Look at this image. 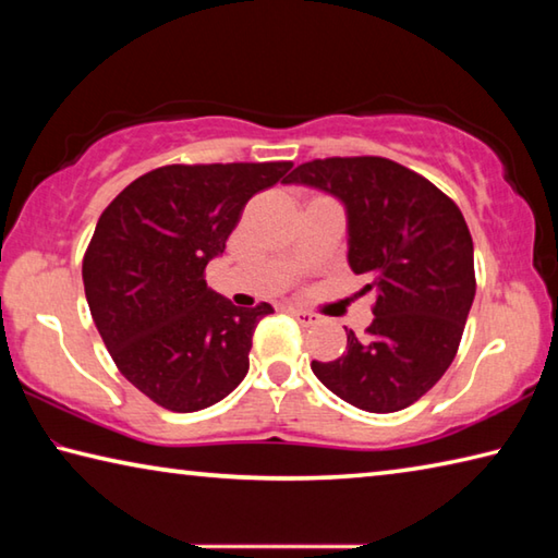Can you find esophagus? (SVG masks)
<instances>
[{
  "label": "esophagus",
  "mask_w": 558,
  "mask_h": 558,
  "mask_svg": "<svg viewBox=\"0 0 558 558\" xmlns=\"http://www.w3.org/2000/svg\"><path fill=\"white\" fill-rule=\"evenodd\" d=\"M290 315L295 317L302 327H310V325H317L319 323V317L313 315V313H307V310H295V307H292Z\"/></svg>",
  "instance_id": "1"
}]
</instances>
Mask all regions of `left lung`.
I'll use <instances>...</instances> for the list:
<instances>
[{"instance_id":"left-lung-1","label":"left lung","mask_w":558,"mask_h":558,"mask_svg":"<svg viewBox=\"0 0 558 558\" xmlns=\"http://www.w3.org/2000/svg\"><path fill=\"white\" fill-rule=\"evenodd\" d=\"M286 184L342 202L349 268L366 278L362 292L376 295L366 339L349 329L342 356L310 366L356 409H405L448 372L475 300L465 219L426 177L384 157L313 159Z\"/></svg>"}]
</instances>
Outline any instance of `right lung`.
<instances>
[{
    "instance_id": "obj_1",
    "label": "right lung",
    "mask_w": 558,
    "mask_h": 558,
    "mask_svg": "<svg viewBox=\"0 0 558 558\" xmlns=\"http://www.w3.org/2000/svg\"><path fill=\"white\" fill-rule=\"evenodd\" d=\"M292 162L169 165L128 184L100 214L83 286L120 374L177 413L209 409L248 374L268 302L235 307L206 288L243 206Z\"/></svg>"
}]
</instances>
